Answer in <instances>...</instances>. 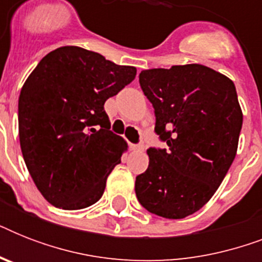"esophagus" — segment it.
<instances>
[{
    "instance_id": "obj_1",
    "label": "esophagus",
    "mask_w": 262,
    "mask_h": 262,
    "mask_svg": "<svg viewBox=\"0 0 262 262\" xmlns=\"http://www.w3.org/2000/svg\"><path fill=\"white\" fill-rule=\"evenodd\" d=\"M130 148L133 151H143L144 145L143 144H130Z\"/></svg>"
}]
</instances>
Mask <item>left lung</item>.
Masks as SVG:
<instances>
[{
    "label": "left lung",
    "instance_id": "8db88e82",
    "mask_svg": "<svg viewBox=\"0 0 262 262\" xmlns=\"http://www.w3.org/2000/svg\"><path fill=\"white\" fill-rule=\"evenodd\" d=\"M139 81L167 147L147 151L136 195L151 213L183 219L211 200L235 159L244 121L235 85L199 63L148 69Z\"/></svg>",
    "mask_w": 262,
    "mask_h": 262
}]
</instances>
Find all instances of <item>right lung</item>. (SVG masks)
<instances>
[{
    "label": "right lung",
    "mask_w": 262,
    "mask_h": 262,
    "mask_svg": "<svg viewBox=\"0 0 262 262\" xmlns=\"http://www.w3.org/2000/svg\"><path fill=\"white\" fill-rule=\"evenodd\" d=\"M136 72L95 51L63 46L28 76L18 98L20 147L31 178L51 205L83 209L103 195L127 148L110 130L104 102L130 84Z\"/></svg>",
    "instance_id": "right-lung-1"
}]
</instances>
